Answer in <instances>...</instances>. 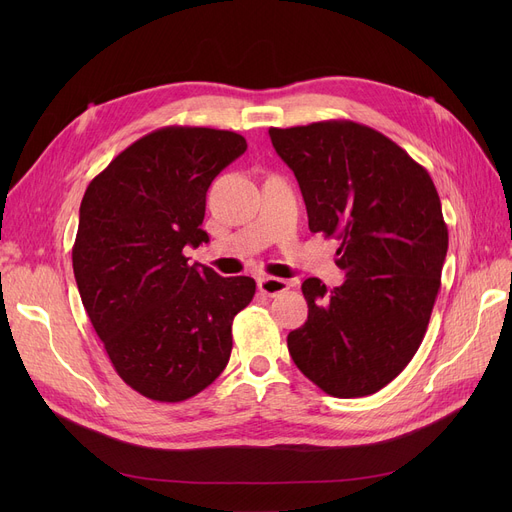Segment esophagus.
<instances>
[{
	"label": "esophagus",
	"instance_id": "1",
	"mask_svg": "<svg viewBox=\"0 0 512 512\" xmlns=\"http://www.w3.org/2000/svg\"><path fill=\"white\" fill-rule=\"evenodd\" d=\"M257 288L261 294H267V297H276V294H282L290 288V284L282 278H261L257 282Z\"/></svg>",
	"mask_w": 512,
	"mask_h": 512
}]
</instances>
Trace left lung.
Here are the masks:
<instances>
[{
	"label": "left lung",
	"instance_id": "left-lung-1",
	"mask_svg": "<svg viewBox=\"0 0 512 512\" xmlns=\"http://www.w3.org/2000/svg\"><path fill=\"white\" fill-rule=\"evenodd\" d=\"M294 172L309 230L340 240L346 280L301 286L309 315L288 353L336 398L388 386L425 336L440 290L448 228L432 176L382 132L351 120L270 128Z\"/></svg>",
	"mask_w": 512,
	"mask_h": 512
}]
</instances>
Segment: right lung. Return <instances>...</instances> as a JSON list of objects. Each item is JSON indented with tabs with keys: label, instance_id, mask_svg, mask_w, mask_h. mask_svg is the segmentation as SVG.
<instances>
[{
	"label": "right lung",
	"instance_id": "right-lung-1",
	"mask_svg": "<svg viewBox=\"0 0 512 512\" xmlns=\"http://www.w3.org/2000/svg\"><path fill=\"white\" fill-rule=\"evenodd\" d=\"M245 151L230 130L159 128L114 157L80 203V299L120 378L151 400L182 402L218 378L232 321L253 301V278H222L182 253L209 240L207 188Z\"/></svg>",
	"mask_w": 512,
	"mask_h": 512
}]
</instances>
